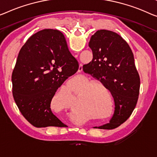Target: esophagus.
<instances>
[{
	"label": "esophagus",
	"instance_id": "obj_1",
	"mask_svg": "<svg viewBox=\"0 0 157 157\" xmlns=\"http://www.w3.org/2000/svg\"><path fill=\"white\" fill-rule=\"evenodd\" d=\"M82 71V67L79 66V70H78V71H79V72H81Z\"/></svg>",
	"mask_w": 157,
	"mask_h": 157
}]
</instances>
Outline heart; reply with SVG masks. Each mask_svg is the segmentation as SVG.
Here are the masks:
<instances>
[{
  "label": "heart",
  "instance_id": "obj_1",
  "mask_svg": "<svg viewBox=\"0 0 157 157\" xmlns=\"http://www.w3.org/2000/svg\"><path fill=\"white\" fill-rule=\"evenodd\" d=\"M87 80H85L75 84L74 85V92L78 93L81 90L84 89L80 93L78 99V104H83L86 108L91 110L98 115L101 116H107L111 112V105L107 99L102 94L99 86H104L100 84L90 83ZM53 99L60 101L58 106L62 109L71 108L73 104V95L70 89L63 86L55 94Z\"/></svg>",
  "mask_w": 157,
  "mask_h": 157
}]
</instances>
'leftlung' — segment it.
Instances as JSON below:
<instances>
[{"label":"left lung","mask_w":157,"mask_h":157,"mask_svg":"<svg viewBox=\"0 0 157 157\" xmlns=\"http://www.w3.org/2000/svg\"><path fill=\"white\" fill-rule=\"evenodd\" d=\"M89 46L93 59L83 65V71L101 82L111 92L115 103L109 123L94 128L111 129L125 122L135 108L140 92V76L129 45L116 32L98 30L91 36Z\"/></svg>","instance_id":"left-lung-1"}]
</instances>
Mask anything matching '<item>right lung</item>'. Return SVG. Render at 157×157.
<instances>
[{"mask_svg": "<svg viewBox=\"0 0 157 157\" xmlns=\"http://www.w3.org/2000/svg\"><path fill=\"white\" fill-rule=\"evenodd\" d=\"M62 32L45 29L20 49L12 75L13 94L21 113L36 128L64 127L51 109L56 90L78 70Z\"/></svg>", "mask_w": 157, "mask_h": 157, "instance_id": "add662e5", "label": "right lung"}]
</instances>
